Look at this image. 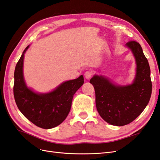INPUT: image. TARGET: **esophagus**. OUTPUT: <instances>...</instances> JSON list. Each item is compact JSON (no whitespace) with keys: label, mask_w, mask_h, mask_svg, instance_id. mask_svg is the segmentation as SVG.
<instances>
[{"label":"esophagus","mask_w":160,"mask_h":160,"mask_svg":"<svg viewBox=\"0 0 160 160\" xmlns=\"http://www.w3.org/2000/svg\"><path fill=\"white\" fill-rule=\"evenodd\" d=\"M92 75H93V72H92V71H87L85 72V78L86 79H89L91 77H92Z\"/></svg>","instance_id":"obj_1"}]
</instances>
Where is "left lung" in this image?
Here are the masks:
<instances>
[{
  "label": "left lung",
  "instance_id": "obj_1",
  "mask_svg": "<svg viewBox=\"0 0 160 160\" xmlns=\"http://www.w3.org/2000/svg\"><path fill=\"white\" fill-rule=\"evenodd\" d=\"M125 47L132 51L136 63L132 83L119 85L108 77L98 75L90 80L95 89L99 114L106 122L116 126L129 124L136 119L148 105L152 90L150 67L141 45L132 41Z\"/></svg>",
  "mask_w": 160,
  "mask_h": 160
}]
</instances>
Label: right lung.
Here are the masks:
<instances>
[{
    "instance_id": "right-lung-1",
    "label": "right lung",
    "mask_w": 160,
    "mask_h": 160,
    "mask_svg": "<svg viewBox=\"0 0 160 160\" xmlns=\"http://www.w3.org/2000/svg\"><path fill=\"white\" fill-rule=\"evenodd\" d=\"M29 47L22 52L14 70V97L18 109L37 126L51 129L66 119L71 108L73 95L84 83L83 75L62 82L48 93H37L27 87L23 75L24 56Z\"/></svg>"
}]
</instances>
